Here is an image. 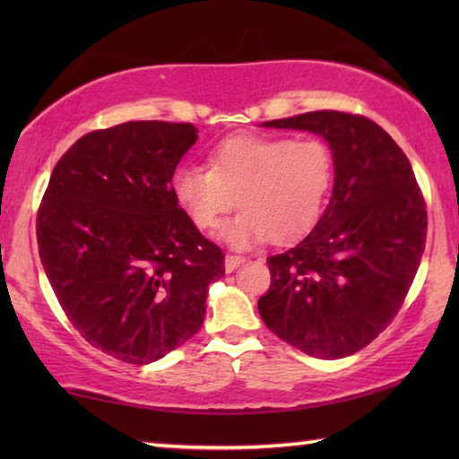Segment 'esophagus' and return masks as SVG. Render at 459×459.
Wrapping results in <instances>:
<instances>
[{
    "mask_svg": "<svg viewBox=\"0 0 459 459\" xmlns=\"http://www.w3.org/2000/svg\"><path fill=\"white\" fill-rule=\"evenodd\" d=\"M247 259L243 257V255H232L229 253L227 257H224V269H227V273H230V271H235L238 265H243Z\"/></svg>",
    "mask_w": 459,
    "mask_h": 459,
    "instance_id": "obj_1",
    "label": "esophagus"
}]
</instances>
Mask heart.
Segmentation results:
<instances>
[{"mask_svg": "<svg viewBox=\"0 0 459 459\" xmlns=\"http://www.w3.org/2000/svg\"><path fill=\"white\" fill-rule=\"evenodd\" d=\"M333 153L317 137L237 135L214 147L211 164H182L174 194L200 230H212L232 206L240 212L222 237L245 247L299 238L320 221L333 186Z\"/></svg>", "mask_w": 459, "mask_h": 459, "instance_id": "obj_1", "label": "heart"}]
</instances>
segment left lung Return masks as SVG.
<instances>
[{
  "mask_svg": "<svg viewBox=\"0 0 459 459\" xmlns=\"http://www.w3.org/2000/svg\"><path fill=\"white\" fill-rule=\"evenodd\" d=\"M322 135L333 153L330 204L314 230L267 259V328L316 359L368 346L405 301L423 257L425 198L407 155L375 121L312 111L263 123Z\"/></svg>",
  "mask_w": 459,
  "mask_h": 459,
  "instance_id": "1",
  "label": "left lung"
}]
</instances>
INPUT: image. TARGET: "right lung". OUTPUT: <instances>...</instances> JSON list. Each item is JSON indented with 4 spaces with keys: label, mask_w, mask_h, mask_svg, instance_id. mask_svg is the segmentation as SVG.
I'll list each match as a JSON object with an SVG mask.
<instances>
[{
    "label": "right lung",
    "mask_w": 459,
    "mask_h": 459,
    "mask_svg": "<svg viewBox=\"0 0 459 459\" xmlns=\"http://www.w3.org/2000/svg\"><path fill=\"white\" fill-rule=\"evenodd\" d=\"M192 123L129 121L82 135L54 166L36 216L60 307L91 346L150 364L200 330L219 245L178 206L172 176Z\"/></svg>",
    "instance_id": "1"
}]
</instances>
